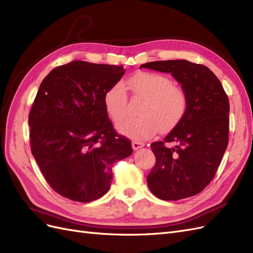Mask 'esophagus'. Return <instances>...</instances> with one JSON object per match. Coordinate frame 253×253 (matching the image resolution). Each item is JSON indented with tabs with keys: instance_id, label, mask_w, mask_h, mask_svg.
I'll list each match as a JSON object with an SVG mask.
<instances>
[{
	"instance_id": "esophagus-1",
	"label": "esophagus",
	"mask_w": 253,
	"mask_h": 253,
	"mask_svg": "<svg viewBox=\"0 0 253 253\" xmlns=\"http://www.w3.org/2000/svg\"><path fill=\"white\" fill-rule=\"evenodd\" d=\"M132 147H133V149L134 150H139V149H141V148H143L144 147V143L143 142H140V141H133L132 142Z\"/></svg>"
}]
</instances>
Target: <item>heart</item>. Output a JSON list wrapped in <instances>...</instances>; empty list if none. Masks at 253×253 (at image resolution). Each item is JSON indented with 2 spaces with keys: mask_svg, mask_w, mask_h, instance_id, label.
Instances as JSON below:
<instances>
[{
  "mask_svg": "<svg viewBox=\"0 0 253 253\" xmlns=\"http://www.w3.org/2000/svg\"><path fill=\"white\" fill-rule=\"evenodd\" d=\"M135 95L144 98L139 117L127 118L118 126L119 131L133 139H148L160 127L166 132L177 126L188 108L186 91L175 86L173 80L163 74L140 73L129 79ZM104 108L114 122H120L127 111V91L118 81L105 90Z\"/></svg>",
  "mask_w": 253,
  "mask_h": 253,
  "instance_id": "heart-1",
  "label": "heart"
}]
</instances>
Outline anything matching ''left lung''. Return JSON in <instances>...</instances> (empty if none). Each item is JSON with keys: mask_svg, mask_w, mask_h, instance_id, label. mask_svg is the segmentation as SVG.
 Segmentation results:
<instances>
[{"mask_svg": "<svg viewBox=\"0 0 253 253\" xmlns=\"http://www.w3.org/2000/svg\"><path fill=\"white\" fill-rule=\"evenodd\" d=\"M171 73L188 98L183 118L163 141L151 144L156 164L147 177L151 192L164 201L194 196L216 174L229 141V99L208 67L187 60L140 65ZM167 143H174L169 147Z\"/></svg>", "mask_w": 253, "mask_h": 253, "instance_id": "8db88e82", "label": "left lung"}]
</instances>
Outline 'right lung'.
<instances>
[{"label":"right lung","mask_w":253,"mask_h":253,"mask_svg":"<svg viewBox=\"0 0 253 253\" xmlns=\"http://www.w3.org/2000/svg\"><path fill=\"white\" fill-rule=\"evenodd\" d=\"M122 66L73 61L45 77L28 116L30 150L48 185L68 200L103 196L112 167L133 153L116 132L103 104L105 90L125 74Z\"/></svg>","instance_id":"1"}]
</instances>
